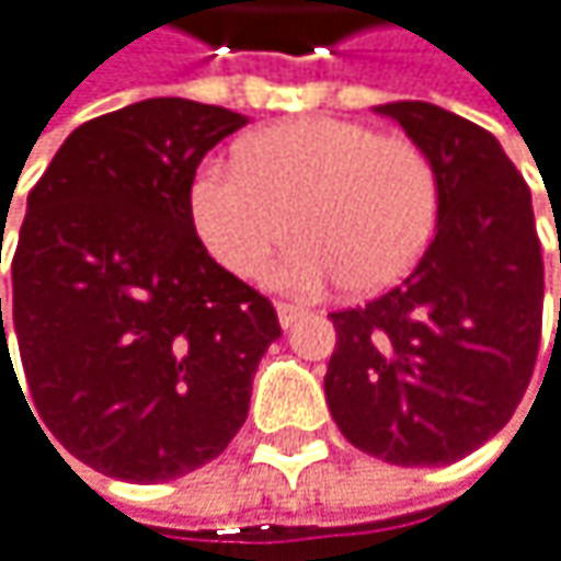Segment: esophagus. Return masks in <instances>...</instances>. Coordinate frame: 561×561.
I'll return each instance as SVG.
<instances>
[{
	"label": "esophagus",
	"instance_id": "esophagus-1",
	"mask_svg": "<svg viewBox=\"0 0 561 561\" xmlns=\"http://www.w3.org/2000/svg\"><path fill=\"white\" fill-rule=\"evenodd\" d=\"M275 312H278V325H283V329H293L306 316V309L302 306H293V302H278Z\"/></svg>",
	"mask_w": 561,
	"mask_h": 561
}]
</instances>
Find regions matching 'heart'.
I'll return each mask as SVG.
<instances>
[{
	"label": "heart",
	"instance_id": "heart-1",
	"mask_svg": "<svg viewBox=\"0 0 561 561\" xmlns=\"http://www.w3.org/2000/svg\"><path fill=\"white\" fill-rule=\"evenodd\" d=\"M437 203L421 144L342 117L275 124L239 147V163L206 160L190 186L203 245L236 275H255L293 226L306 236L268 268L293 293L398 283L434 236Z\"/></svg>",
	"mask_w": 561,
	"mask_h": 561
}]
</instances>
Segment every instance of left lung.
<instances>
[{"label": "left lung", "mask_w": 561, "mask_h": 561, "mask_svg": "<svg viewBox=\"0 0 561 561\" xmlns=\"http://www.w3.org/2000/svg\"><path fill=\"white\" fill-rule=\"evenodd\" d=\"M437 170V232L385 296L332 312L329 411L358 450L437 467L516 414L542 339V245L533 196L500 140L427 101L381 104Z\"/></svg>", "instance_id": "1"}]
</instances>
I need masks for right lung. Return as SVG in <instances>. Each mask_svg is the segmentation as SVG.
<instances>
[{
    "label": "right lung",
    "mask_w": 561,
    "mask_h": 561,
    "mask_svg": "<svg viewBox=\"0 0 561 561\" xmlns=\"http://www.w3.org/2000/svg\"><path fill=\"white\" fill-rule=\"evenodd\" d=\"M242 124L229 107L147 98L71 130L28 193L0 371L15 378V332L38 427L104 477L160 483L219 457L283 335L190 213L199 160Z\"/></svg>",
    "instance_id": "right-lung-1"
}]
</instances>
